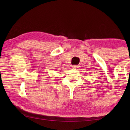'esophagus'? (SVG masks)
<instances>
[{
  "label": "esophagus",
  "mask_w": 130,
  "mask_h": 130,
  "mask_svg": "<svg viewBox=\"0 0 130 130\" xmlns=\"http://www.w3.org/2000/svg\"><path fill=\"white\" fill-rule=\"evenodd\" d=\"M78 67H79V66H78V65H73V66H72L73 68H74V69L78 68Z\"/></svg>",
  "instance_id": "1"
}]
</instances>
